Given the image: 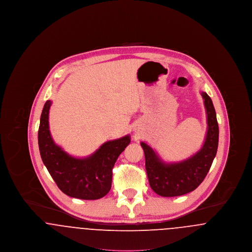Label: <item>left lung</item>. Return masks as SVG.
I'll return each instance as SVG.
<instances>
[{
    "label": "left lung",
    "mask_w": 252,
    "mask_h": 252,
    "mask_svg": "<svg viewBox=\"0 0 252 252\" xmlns=\"http://www.w3.org/2000/svg\"><path fill=\"white\" fill-rule=\"evenodd\" d=\"M207 113V134L201 149L180 162L166 163L144 142L145 169L150 187L160 196H179L196 189L207 176L217 152L219 128L213 101L202 92Z\"/></svg>",
    "instance_id": "obj_1"
}]
</instances>
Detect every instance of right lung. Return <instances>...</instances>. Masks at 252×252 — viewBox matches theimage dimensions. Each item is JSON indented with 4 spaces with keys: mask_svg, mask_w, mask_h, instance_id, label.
<instances>
[{
    "mask_svg": "<svg viewBox=\"0 0 252 252\" xmlns=\"http://www.w3.org/2000/svg\"><path fill=\"white\" fill-rule=\"evenodd\" d=\"M51 105L52 101H46L37 134L40 157L51 177L60 190L71 197L94 200L105 196L111 188L112 168L130 144V136L108 141L87 158L70 156L52 139L49 129Z\"/></svg>",
    "mask_w": 252,
    "mask_h": 252,
    "instance_id": "obj_1",
    "label": "right lung"
}]
</instances>
